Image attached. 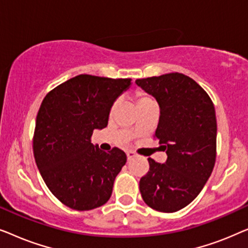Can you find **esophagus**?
I'll list each match as a JSON object with an SVG mask.
<instances>
[{
  "mask_svg": "<svg viewBox=\"0 0 248 248\" xmlns=\"http://www.w3.org/2000/svg\"><path fill=\"white\" fill-rule=\"evenodd\" d=\"M126 155H127V160H132V159H133V158H137L138 157V155L135 154V152H132V151H128L127 154H126Z\"/></svg>",
  "mask_w": 248,
  "mask_h": 248,
  "instance_id": "34e87169",
  "label": "esophagus"
}]
</instances>
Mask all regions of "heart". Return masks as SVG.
Returning a JSON list of instances; mask_svg holds the SVG:
<instances>
[{"instance_id":"heart-1","label":"heart","mask_w":248,"mask_h":248,"mask_svg":"<svg viewBox=\"0 0 248 248\" xmlns=\"http://www.w3.org/2000/svg\"><path fill=\"white\" fill-rule=\"evenodd\" d=\"M134 98H135V103H137L138 108H141V107L145 106V105L152 103V100L150 99V98H149L144 93H142V91H137V93H135ZM116 107H117V104L115 103L113 105V107H111V109H110L111 115L114 114V111H115V109H116Z\"/></svg>"}]
</instances>
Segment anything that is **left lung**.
I'll return each mask as SVG.
<instances>
[{
    "label": "left lung",
    "mask_w": 248,
    "mask_h": 248,
    "mask_svg": "<svg viewBox=\"0 0 248 248\" xmlns=\"http://www.w3.org/2000/svg\"><path fill=\"white\" fill-rule=\"evenodd\" d=\"M135 83L160 107L155 138L167 154L165 164L148 158L149 171L140 179L142 199L157 211L176 212L199 195L215 167V106L204 89L185 74L167 73Z\"/></svg>",
    "instance_id": "1"
}]
</instances>
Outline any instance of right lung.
Returning a JSON list of instances; mask_svg holds the SVG:
<instances>
[{
    "label": "right lung",
    "mask_w": 248,
    "mask_h": 248,
    "mask_svg": "<svg viewBox=\"0 0 248 248\" xmlns=\"http://www.w3.org/2000/svg\"><path fill=\"white\" fill-rule=\"evenodd\" d=\"M130 84L131 79L80 74L50 90L40 105L33 157L49 191L71 209L93 210L110 198L126 155L118 148L101 151L91 135L107 126L114 101Z\"/></svg>",
    "instance_id": "obj_1"
}]
</instances>
